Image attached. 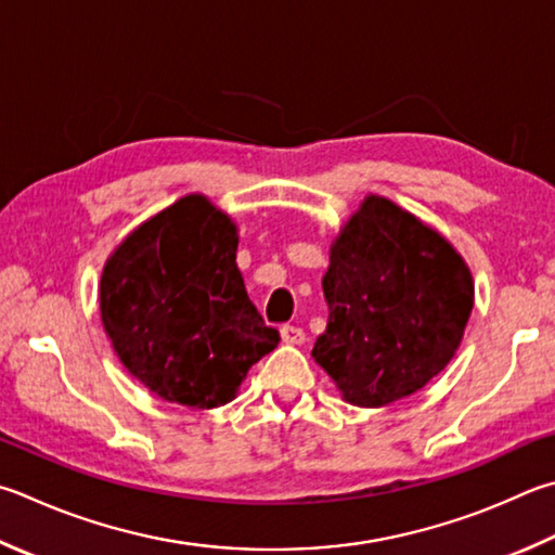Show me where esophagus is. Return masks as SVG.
Returning a JSON list of instances; mask_svg holds the SVG:
<instances>
[{"label": "esophagus", "instance_id": "esophagus-1", "mask_svg": "<svg viewBox=\"0 0 555 555\" xmlns=\"http://www.w3.org/2000/svg\"><path fill=\"white\" fill-rule=\"evenodd\" d=\"M279 332H281V339H284L286 345H300V341L306 339V332L298 325H281Z\"/></svg>", "mask_w": 555, "mask_h": 555}]
</instances>
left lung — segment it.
Masks as SVG:
<instances>
[{
    "label": "left lung",
    "instance_id": "obj_1",
    "mask_svg": "<svg viewBox=\"0 0 555 555\" xmlns=\"http://www.w3.org/2000/svg\"><path fill=\"white\" fill-rule=\"evenodd\" d=\"M322 291L330 318L312 359L359 408L388 405L435 378L473 310V279L456 249L380 196H369L335 240Z\"/></svg>",
    "mask_w": 555,
    "mask_h": 555
}]
</instances>
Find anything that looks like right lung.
I'll use <instances>...</instances> for the list:
<instances>
[{
    "label": "right lung",
    "mask_w": 555,
    "mask_h": 555,
    "mask_svg": "<svg viewBox=\"0 0 555 555\" xmlns=\"http://www.w3.org/2000/svg\"><path fill=\"white\" fill-rule=\"evenodd\" d=\"M237 230L186 196L130 233L104 267L99 308L130 374L159 398L218 408L279 345L235 264Z\"/></svg>",
    "instance_id": "obj_1"
}]
</instances>
